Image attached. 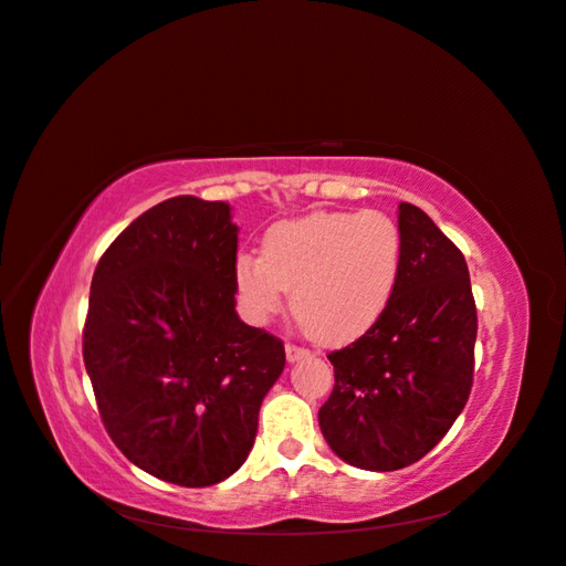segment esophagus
Instances as JSON below:
<instances>
[{"label": "esophagus", "instance_id": "1", "mask_svg": "<svg viewBox=\"0 0 566 566\" xmlns=\"http://www.w3.org/2000/svg\"><path fill=\"white\" fill-rule=\"evenodd\" d=\"M307 356H310L307 349H300V347H295V344H285V359H287V364H295L300 359H307Z\"/></svg>", "mask_w": 566, "mask_h": 566}]
</instances>
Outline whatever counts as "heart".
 <instances>
[{
  "label": "heart",
  "mask_w": 566,
  "mask_h": 566,
  "mask_svg": "<svg viewBox=\"0 0 566 566\" xmlns=\"http://www.w3.org/2000/svg\"><path fill=\"white\" fill-rule=\"evenodd\" d=\"M402 269V234L384 212H310L269 227L261 256L239 253L241 310L266 322L291 307L317 342L344 344L384 315Z\"/></svg>",
  "instance_id": "b5f03b06"
}]
</instances>
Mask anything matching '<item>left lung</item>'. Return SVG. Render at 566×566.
<instances>
[{"instance_id":"left-lung-1","label":"left lung","mask_w":566,"mask_h":566,"mask_svg":"<svg viewBox=\"0 0 566 566\" xmlns=\"http://www.w3.org/2000/svg\"><path fill=\"white\" fill-rule=\"evenodd\" d=\"M402 269L384 315L332 352L334 390L319 408L332 452L366 471L422 459L464 410L474 376L476 305L467 261L440 227L398 205Z\"/></svg>"}]
</instances>
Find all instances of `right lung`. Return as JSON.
Here are the masks:
<instances>
[{
    "instance_id": "add662e5",
    "label": "right lung",
    "mask_w": 566,
    "mask_h": 566,
    "mask_svg": "<svg viewBox=\"0 0 566 566\" xmlns=\"http://www.w3.org/2000/svg\"><path fill=\"white\" fill-rule=\"evenodd\" d=\"M239 227L227 202L178 195L124 229L99 259L83 332L97 408L122 454L200 489L244 464L283 342L234 310Z\"/></svg>"
}]
</instances>
